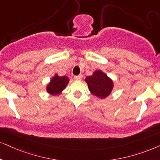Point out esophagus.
<instances>
[{
  "instance_id": "obj_1",
  "label": "esophagus",
  "mask_w": 160,
  "mask_h": 160,
  "mask_svg": "<svg viewBox=\"0 0 160 160\" xmlns=\"http://www.w3.org/2000/svg\"><path fill=\"white\" fill-rule=\"evenodd\" d=\"M74 78L77 80H80L82 78V76L81 75V74H80V75H75L74 77Z\"/></svg>"
}]
</instances>
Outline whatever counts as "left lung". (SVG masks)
Returning a JSON list of instances; mask_svg holds the SVG:
<instances>
[{
  "instance_id": "left-lung-1",
  "label": "left lung",
  "mask_w": 160,
  "mask_h": 160,
  "mask_svg": "<svg viewBox=\"0 0 160 160\" xmlns=\"http://www.w3.org/2000/svg\"><path fill=\"white\" fill-rule=\"evenodd\" d=\"M86 81L92 94L100 98H106L112 91V80L101 71H96L92 76L87 77Z\"/></svg>"
}]
</instances>
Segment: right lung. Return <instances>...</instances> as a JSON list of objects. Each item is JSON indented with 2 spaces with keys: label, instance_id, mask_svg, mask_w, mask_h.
<instances>
[{
  "label": "right lung",
  "instance_id": "right-lung-1",
  "mask_svg": "<svg viewBox=\"0 0 160 160\" xmlns=\"http://www.w3.org/2000/svg\"><path fill=\"white\" fill-rule=\"evenodd\" d=\"M68 81L69 80H68V77H59L55 75L51 80L50 83L47 86V92L53 95L59 94L66 88Z\"/></svg>",
  "mask_w": 160,
  "mask_h": 160
}]
</instances>
